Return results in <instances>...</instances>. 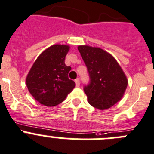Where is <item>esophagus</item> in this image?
<instances>
[{"label": "esophagus", "instance_id": "obj_1", "mask_svg": "<svg viewBox=\"0 0 154 154\" xmlns=\"http://www.w3.org/2000/svg\"><path fill=\"white\" fill-rule=\"evenodd\" d=\"M74 81H75L76 86H77V87H79V86H80V79H79V78L76 79V80H74Z\"/></svg>", "mask_w": 154, "mask_h": 154}]
</instances>
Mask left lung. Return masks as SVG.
Returning <instances> with one entry per match:
<instances>
[{
    "label": "left lung",
    "mask_w": 154,
    "mask_h": 154,
    "mask_svg": "<svg viewBox=\"0 0 154 154\" xmlns=\"http://www.w3.org/2000/svg\"><path fill=\"white\" fill-rule=\"evenodd\" d=\"M78 50L87 68L89 82L83 87L92 107L105 110L123 97L128 81L116 59L104 50L79 46Z\"/></svg>",
    "instance_id": "obj_1"
}]
</instances>
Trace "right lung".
Segmentation results:
<instances>
[{
    "mask_svg": "<svg viewBox=\"0 0 154 154\" xmlns=\"http://www.w3.org/2000/svg\"><path fill=\"white\" fill-rule=\"evenodd\" d=\"M68 50L67 45L51 46L38 56L27 76L30 93L44 105L60 104L75 87L74 80L68 78L71 68L65 63Z\"/></svg>",
    "mask_w": 154,
    "mask_h": 154,
    "instance_id": "add662e5",
    "label": "right lung"
}]
</instances>
